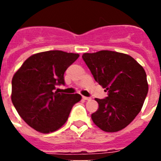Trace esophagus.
<instances>
[{"mask_svg":"<svg viewBox=\"0 0 161 161\" xmlns=\"http://www.w3.org/2000/svg\"><path fill=\"white\" fill-rule=\"evenodd\" d=\"M82 98H83L84 100H86V101H88V100H90V97H82Z\"/></svg>","mask_w":161,"mask_h":161,"instance_id":"obj_1","label":"esophagus"}]
</instances>
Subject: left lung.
I'll list each match as a JSON object with an SVG mask.
<instances>
[{
    "label": "left lung",
    "mask_w": 161,
    "mask_h": 161,
    "mask_svg": "<svg viewBox=\"0 0 161 161\" xmlns=\"http://www.w3.org/2000/svg\"><path fill=\"white\" fill-rule=\"evenodd\" d=\"M84 61L95 80L108 91L91 118L106 132H116L128 126L143 107L148 92L147 75L143 67L126 54L112 51L85 53Z\"/></svg>",
    "instance_id": "8db88e82"
}]
</instances>
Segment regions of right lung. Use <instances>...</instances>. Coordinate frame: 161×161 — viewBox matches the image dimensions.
<instances>
[{
  "label": "right lung",
  "instance_id": "obj_1",
  "mask_svg": "<svg viewBox=\"0 0 161 161\" xmlns=\"http://www.w3.org/2000/svg\"><path fill=\"white\" fill-rule=\"evenodd\" d=\"M79 56L62 51L37 53L14 75L11 100L20 117L37 131L47 134L60 128L74 104L81 100L78 93L55 91L56 85H64L65 71Z\"/></svg>",
  "mask_w": 161,
  "mask_h": 161
}]
</instances>
